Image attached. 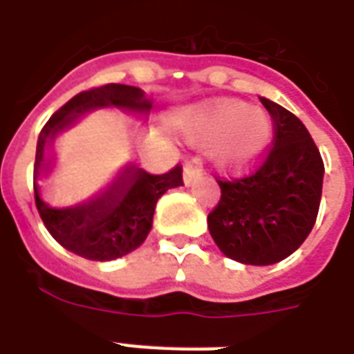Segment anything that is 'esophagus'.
<instances>
[{
	"instance_id": "obj_1",
	"label": "esophagus",
	"mask_w": 354,
	"mask_h": 354,
	"mask_svg": "<svg viewBox=\"0 0 354 354\" xmlns=\"http://www.w3.org/2000/svg\"><path fill=\"white\" fill-rule=\"evenodd\" d=\"M200 178H202V169L198 167V163L196 161L187 163L185 169H183V183L185 185H193L194 182H198Z\"/></svg>"
}]
</instances>
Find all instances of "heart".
I'll return each mask as SVG.
<instances>
[{
	"instance_id": "1",
	"label": "heart",
	"mask_w": 354,
	"mask_h": 354,
	"mask_svg": "<svg viewBox=\"0 0 354 354\" xmlns=\"http://www.w3.org/2000/svg\"><path fill=\"white\" fill-rule=\"evenodd\" d=\"M178 130L191 143L211 145L213 165L230 174L257 165L274 141L272 115L235 99L205 102L189 110L178 121Z\"/></svg>"
}]
</instances>
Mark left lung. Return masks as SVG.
Returning a JSON list of instances; mask_svg holds the SVG:
<instances>
[{"label":"left lung","instance_id":"8db88e82","mask_svg":"<svg viewBox=\"0 0 354 354\" xmlns=\"http://www.w3.org/2000/svg\"><path fill=\"white\" fill-rule=\"evenodd\" d=\"M275 124V145L255 174L218 182L221 202L207 216L213 241L236 263L268 266L286 259L313 232L324 161L299 119L261 97Z\"/></svg>","mask_w":354,"mask_h":354}]
</instances>
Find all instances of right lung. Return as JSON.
<instances>
[{"label":"right lung","mask_w":354,"mask_h":354,"mask_svg":"<svg viewBox=\"0 0 354 354\" xmlns=\"http://www.w3.org/2000/svg\"><path fill=\"white\" fill-rule=\"evenodd\" d=\"M104 108L121 110L145 122L152 101L143 90L127 84H106L82 91L46 122L36 143L35 200L41 221L60 246L90 261H113L138 250L152 230L161 194L183 185L182 167H174L167 174H149L130 161L106 187L88 200L64 207L47 204L40 182L57 169L53 145L86 113Z\"/></svg>","instance_id":"add662e5"}]
</instances>
